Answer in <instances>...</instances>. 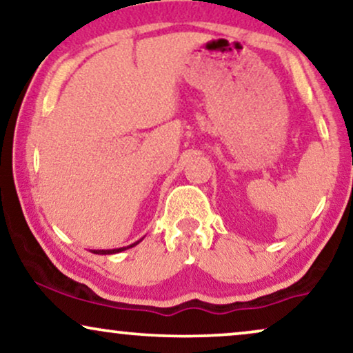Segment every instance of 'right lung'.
Wrapping results in <instances>:
<instances>
[{
  "mask_svg": "<svg viewBox=\"0 0 353 353\" xmlns=\"http://www.w3.org/2000/svg\"><path fill=\"white\" fill-rule=\"evenodd\" d=\"M141 241V239H139ZM139 241H137V243L134 244H130V245H127V248H119V249H108V250H91V252L93 254H101V255H108V254H117V252H122V250H127V249H130V248H133V245H137Z\"/></svg>",
  "mask_w": 353,
  "mask_h": 353,
  "instance_id": "add662e5",
  "label": "right lung"
}]
</instances>
